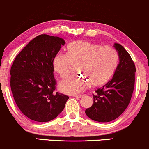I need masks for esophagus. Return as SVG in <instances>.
I'll return each mask as SVG.
<instances>
[{
  "label": "esophagus",
  "mask_w": 149,
  "mask_h": 149,
  "mask_svg": "<svg viewBox=\"0 0 149 149\" xmlns=\"http://www.w3.org/2000/svg\"><path fill=\"white\" fill-rule=\"evenodd\" d=\"M74 97H76V98H81V97H83V95H74V96H73Z\"/></svg>",
  "instance_id": "obj_1"
}]
</instances>
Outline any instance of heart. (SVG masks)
<instances>
[{"label": "heart", "instance_id": "b5f03b06", "mask_svg": "<svg viewBox=\"0 0 149 149\" xmlns=\"http://www.w3.org/2000/svg\"><path fill=\"white\" fill-rule=\"evenodd\" d=\"M66 54H57L53 59L54 71L66 78L73 64H80L78 72L83 77L72 76L59 83V90L67 95H76L92 86L105 84L117 67L118 55L110 46H102L87 40H76L67 46Z\"/></svg>", "mask_w": 149, "mask_h": 149}]
</instances>
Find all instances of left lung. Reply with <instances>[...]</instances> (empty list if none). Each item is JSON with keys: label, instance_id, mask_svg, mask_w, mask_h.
I'll list each match as a JSON object with an SVG mask.
<instances>
[{"label": "left lung", "instance_id": "obj_1", "mask_svg": "<svg viewBox=\"0 0 149 149\" xmlns=\"http://www.w3.org/2000/svg\"><path fill=\"white\" fill-rule=\"evenodd\" d=\"M119 64L112 79L93 94V104L85 110L90 119L107 123L118 118L130 102L134 87L136 68L130 55L122 45L114 43Z\"/></svg>", "mask_w": 149, "mask_h": 149}]
</instances>
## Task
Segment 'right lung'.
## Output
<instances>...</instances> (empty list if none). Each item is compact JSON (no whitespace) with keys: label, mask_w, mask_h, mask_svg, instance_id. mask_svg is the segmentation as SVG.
Listing matches in <instances>:
<instances>
[{"label":"right lung","mask_w":149,"mask_h":149,"mask_svg":"<svg viewBox=\"0 0 149 149\" xmlns=\"http://www.w3.org/2000/svg\"><path fill=\"white\" fill-rule=\"evenodd\" d=\"M63 38L41 34L17 55L10 69V87L19 110L32 120L48 122L64 110L69 97L55 92L53 59Z\"/></svg>","instance_id":"right-lung-1"}]
</instances>
